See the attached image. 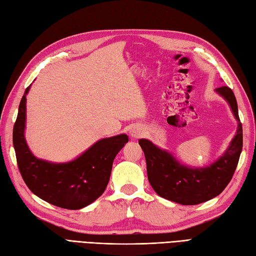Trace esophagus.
Returning a JSON list of instances; mask_svg holds the SVG:
<instances>
[{
    "label": "esophagus",
    "instance_id": "obj_1",
    "mask_svg": "<svg viewBox=\"0 0 256 256\" xmlns=\"http://www.w3.org/2000/svg\"><path fill=\"white\" fill-rule=\"evenodd\" d=\"M130 135L132 138H140V137L142 135V130L138 126H134L130 128Z\"/></svg>",
    "mask_w": 256,
    "mask_h": 256
}]
</instances>
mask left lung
<instances>
[{"mask_svg":"<svg viewBox=\"0 0 256 256\" xmlns=\"http://www.w3.org/2000/svg\"><path fill=\"white\" fill-rule=\"evenodd\" d=\"M215 90L229 104L238 121V128L225 154L210 166L194 168L182 166L171 154L150 140H138L145 154L148 180L162 198L182 206L199 204L218 196L232 178L242 150V124L232 88L220 86Z\"/></svg>","mask_w":256,"mask_h":256,"instance_id":"left-lung-1","label":"left lung"}]
</instances>
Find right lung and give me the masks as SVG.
Wrapping results in <instances>:
<instances>
[{
	"instance_id": "obj_1",
	"label": "right lung",
	"mask_w": 256,
	"mask_h": 256,
	"mask_svg": "<svg viewBox=\"0 0 256 256\" xmlns=\"http://www.w3.org/2000/svg\"><path fill=\"white\" fill-rule=\"evenodd\" d=\"M31 85L26 88L12 130L19 172L30 190L50 204L78 210L90 204L102 194L110 178L118 152L128 142L126 134L102 138L76 159L53 163L32 154L24 140L26 100Z\"/></svg>"
}]
</instances>
